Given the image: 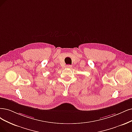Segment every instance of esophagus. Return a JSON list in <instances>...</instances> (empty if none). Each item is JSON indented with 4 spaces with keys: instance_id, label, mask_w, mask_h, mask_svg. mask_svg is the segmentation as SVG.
I'll list each match as a JSON object with an SVG mask.
<instances>
[{
    "instance_id": "obj_1",
    "label": "esophagus",
    "mask_w": 132,
    "mask_h": 132,
    "mask_svg": "<svg viewBox=\"0 0 132 132\" xmlns=\"http://www.w3.org/2000/svg\"><path fill=\"white\" fill-rule=\"evenodd\" d=\"M66 67L69 68V69H71V68L72 67V66L71 65H66Z\"/></svg>"
}]
</instances>
